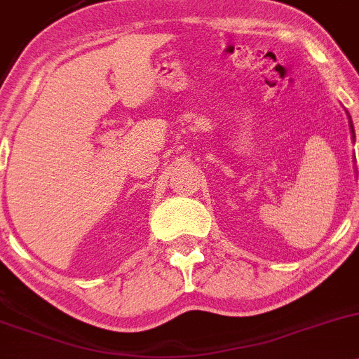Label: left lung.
<instances>
[{"instance_id":"left-lung-1","label":"left lung","mask_w":359,"mask_h":359,"mask_svg":"<svg viewBox=\"0 0 359 359\" xmlns=\"http://www.w3.org/2000/svg\"><path fill=\"white\" fill-rule=\"evenodd\" d=\"M351 128H353V126H351Z\"/></svg>"}]
</instances>
